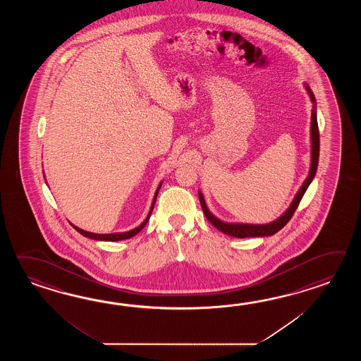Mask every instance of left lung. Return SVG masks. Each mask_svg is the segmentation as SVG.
Returning <instances> with one entry per match:
<instances>
[{"label":"left lung","instance_id":"1","mask_svg":"<svg viewBox=\"0 0 361 361\" xmlns=\"http://www.w3.org/2000/svg\"><path fill=\"white\" fill-rule=\"evenodd\" d=\"M306 86L307 92L311 98V102L314 103L312 114H311V166L307 176L306 180L302 184L300 191L297 192L295 197L292 201L290 207L285 210V213L280 215L276 221L274 222L266 223V224H249V223H227L223 222L219 218H216L205 204L204 195L199 192L200 204L202 207V212L207 216V221L214 226L216 230L221 231L223 233L232 236V238H263V236H272L275 235L277 231L281 230L286 223L290 221L295 209L300 205V200L303 197L305 192L307 191L308 185L314 180L316 170H317V164H319V151H320V135H319V126H317V117H316V99H314V92H311L310 86Z\"/></svg>","mask_w":361,"mask_h":361}]
</instances>
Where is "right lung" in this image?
I'll return each mask as SVG.
<instances>
[{"mask_svg":"<svg viewBox=\"0 0 361 361\" xmlns=\"http://www.w3.org/2000/svg\"><path fill=\"white\" fill-rule=\"evenodd\" d=\"M44 177H45V176H44ZM160 188H161V183L159 184V188L156 190L154 201H152V205H151L149 213L147 215L146 219L143 221L142 224H139L138 227H135L134 230L128 231V232H115V233H92V232L81 230V228H78V227L73 226V224H72V227H73L78 233H81L82 236H85V238H92V240H98V241H120V240H126V238H133V236H135L138 232L143 230V227H145L147 222H148V219H149V216H151V213H152V210H154L156 197H157V193H159Z\"/></svg>","mask_w":361,"mask_h":361,"instance_id":"1","label":"right lung"}]
</instances>
